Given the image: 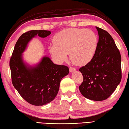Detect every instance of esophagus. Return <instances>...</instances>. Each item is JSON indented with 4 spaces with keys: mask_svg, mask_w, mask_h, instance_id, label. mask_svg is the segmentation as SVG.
<instances>
[{
    "mask_svg": "<svg viewBox=\"0 0 129 129\" xmlns=\"http://www.w3.org/2000/svg\"><path fill=\"white\" fill-rule=\"evenodd\" d=\"M76 69L73 68V67H70V68H69V70H70V72H73L74 71H76Z\"/></svg>",
    "mask_w": 129,
    "mask_h": 129,
    "instance_id": "1",
    "label": "esophagus"
}]
</instances>
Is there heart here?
<instances>
[{"label":"heart","instance_id":"b5f03b06","mask_svg":"<svg viewBox=\"0 0 129 129\" xmlns=\"http://www.w3.org/2000/svg\"><path fill=\"white\" fill-rule=\"evenodd\" d=\"M53 44L49 46L51 55L59 61H63L70 53L74 64L84 66L94 57L98 47V37L94 31L78 28H70L56 34Z\"/></svg>","mask_w":129,"mask_h":129}]
</instances>
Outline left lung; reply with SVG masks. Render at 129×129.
<instances>
[{"label": "left lung", "instance_id": "8db88e82", "mask_svg": "<svg viewBox=\"0 0 129 129\" xmlns=\"http://www.w3.org/2000/svg\"><path fill=\"white\" fill-rule=\"evenodd\" d=\"M99 40L94 57L79 71L83 81L80 92L89 100L103 101L111 95L122 79L121 55L111 35L96 27Z\"/></svg>", "mask_w": 129, "mask_h": 129}]
</instances>
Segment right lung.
I'll use <instances>...</instances> for the list:
<instances>
[{
  "label": "right lung",
  "mask_w": 129,
  "mask_h": 129,
  "mask_svg": "<svg viewBox=\"0 0 129 129\" xmlns=\"http://www.w3.org/2000/svg\"><path fill=\"white\" fill-rule=\"evenodd\" d=\"M51 34L46 30H31L23 34L10 59L13 85L22 98L33 105L42 106L53 101L59 91L61 80L69 73L68 66L54 64L46 56L34 67L23 61L22 53L29 41L36 35L45 38Z\"/></svg>",
  "instance_id": "1"
}]
</instances>
